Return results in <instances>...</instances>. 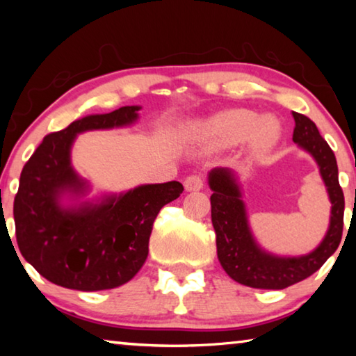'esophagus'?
<instances>
[{"mask_svg": "<svg viewBox=\"0 0 356 356\" xmlns=\"http://www.w3.org/2000/svg\"><path fill=\"white\" fill-rule=\"evenodd\" d=\"M184 185L186 191H197L204 186V177L201 174H191V176L185 177Z\"/></svg>", "mask_w": 356, "mask_h": 356, "instance_id": "esophagus-1", "label": "esophagus"}]
</instances>
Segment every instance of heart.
Here are the masks:
<instances>
[{"label": "heart", "instance_id": "b5f03b06", "mask_svg": "<svg viewBox=\"0 0 356 356\" xmlns=\"http://www.w3.org/2000/svg\"><path fill=\"white\" fill-rule=\"evenodd\" d=\"M280 122L272 116L259 118V114L236 108L215 114L195 129L196 140L210 149L232 147L248 140L256 152L272 149L280 140Z\"/></svg>", "mask_w": 356, "mask_h": 356}]
</instances>
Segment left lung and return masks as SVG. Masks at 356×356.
Instances as JSON below:
<instances>
[{
  "label": "left lung",
  "mask_w": 356,
  "mask_h": 356,
  "mask_svg": "<svg viewBox=\"0 0 356 356\" xmlns=\"http://www.w3.org/2000/svg\"><path fill=\"white\" fill-rule=\"evenodd\" d=\"M293 143L314 156L331 201L330 229L318 248L301 257H276L256 245L246 221L236 179L227 170H213L209 176L212 225L216 236V254L225 272L234 281L254 289H286L316 273L337 250L344 227V193L337 179L333 150L318 134L316 124L305 114L292 111Z\"/></svg>",
  "instance_id": "8db88e82"
}]
</instances>
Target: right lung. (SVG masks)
I'll use <instances>...</instances> for the list:
<instances>
[{
	"label": "right lung",
	"mask_w": 356,
	"mask_h": 356,
	"mask_svg": "<svg viewBox=\"0 0 356 356\" xmlns=\"http://www.w3.org/2000/svg\"><path fill=\"white\" fill-rule=\"evenodd\" d=\"M140 106H122L75 120L47 135L23 166L14 200L17 245L22 256L53 284L86 292L125 284L146 261L160 209L184 191L182 184L172 180L138 186L99 206H59L63 191L84 188L70 166L75 135L131 124Z\"/></svg>",
	"instance_id": "1"
}]
</instances>
